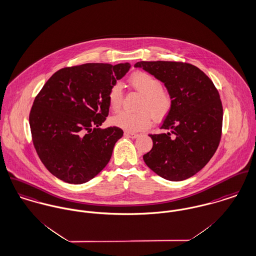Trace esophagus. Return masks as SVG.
<instances>
[{
	"mask_svg": "<svg viewBox=\"0 0 256 256\" xmlns=\"http://www.w3.org/2000/svg\"><path fill=\"white\" fill-rule=\"evenodd\" d=\"M124 136L127 137V138H131V139H136L139 137V134H136V133H132V132H125L124 133Z\"/></svg>",
	"mask_w": 256,
	"mask_h": 256,
	"instance_id": "obj_1",
	"label": "esophagus"
}]
</instances>
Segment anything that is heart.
Masks as SVG:
<instances>
[{
	"instance_id": "b5f03b06",
	"label": "heart",
	"mask_w": 256,
	"mask_h": 256,
	"mask_svg": "<svg viewBox=\"0 0 256 256\" xmlns=\"http://www.w3.org/2000/svg\"><path fill=\"white\" fill-rule=\"evenodd\" d=\"M129 83L138 92L144 94L140 104L139 112H121L112 118V125L126 132H138L150 127L152 116L162 120L172 108L173 100L168 91L164 90L162 82L148 72L138 71L129 78ZM108 104L114 112L120 110L123 100L122 85L116 82L108 94Z\"/></svg>"
}]
</instances>
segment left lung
Wrapping results in <instances>:
<instances>
[{"label":"left lung","instance_id":"8db88e82","mask_svg":"<svg viewBox=\"0 0 256 256\" xmlns=\"http://www.w3.org/2000/svg\"><path fill=\"white\" fill-rule=\"evenodd\" d=\"M134 66L162 81L173 100L160 127L168 132L148 135L154 146L144 162L166 180H186L208 164L219 146L223 120L219 93L210 77L190 64L139 62Z\"/></svg>","mask_w":256,"mask_h":256}]
</instances>
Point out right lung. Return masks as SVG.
<instances>
[{
  "mask_svg": "<svg viewBox=\"0 0 256 256\" xmlns=\"http://www.w3.org/2000/svg\"><path fill=\"white\" fill-rule=\"evenodd\" d=\"M130 68L129 62L85 64L62 68L46 81L29 124L35 150L54 176L83 184L106 166L123 131L100 126L108 116L110 88Z\"/></svg>",
  "mask_w": 256,
  "mask_h": 256,
  "instance_id": "1",
  "label": "right lung"
}]
</instances>
